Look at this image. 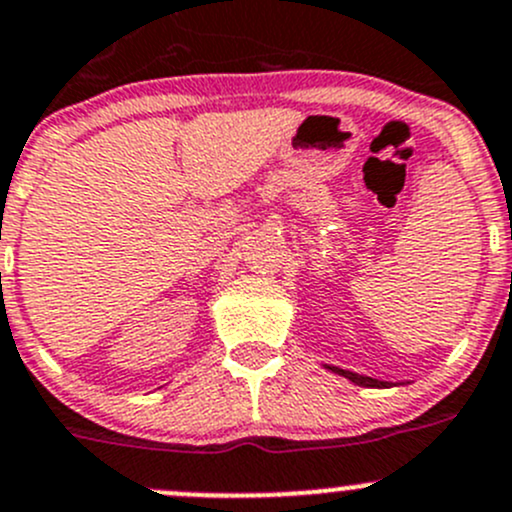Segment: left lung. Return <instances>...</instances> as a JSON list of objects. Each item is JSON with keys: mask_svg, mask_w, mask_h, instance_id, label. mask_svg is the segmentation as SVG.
<instances>
[{"mask_svg": "<svg viewBox=\"0 0 512 512\" xmlns=\"http://www.w3.org/2000/svg\"><path fill=\"white\" fill-rule=\"evenodd\" d=\"M327 366V364H324ZM329 371H334V374L344 376V379H349L352 384L356 386H366V389H389V381H381V379H371V376H364V374H354V371H347V369H339V366H327Z\"/></svg>", "mask_w": 512, "mask_h": 512, "instance_id": "obj_1", "label": "left lung"}]
</instances>
